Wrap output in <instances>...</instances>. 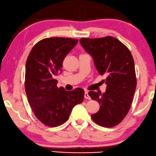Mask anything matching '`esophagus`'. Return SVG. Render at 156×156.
Returning a JSON list of instances; mask_svg holds the SVG:
<instances>
[{
  "instance_id": "1",
  "label": "esophagus",
  "mask_w": 156,
  "mask_h": 156,
  "mask_svg": "<svg viewBox=\"0 0 156 156\" xmlns=\"http://www.w3.org/2000/svg\"><path fill=\"white\" fill-rule=\"evenodd\" d=\"M84 98H85V99H87V100L90 99V96H89V95H88V92H87V91H85V92Z\"/></svg>"
}]
</instances>
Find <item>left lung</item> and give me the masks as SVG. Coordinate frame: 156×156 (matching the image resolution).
<instances>
[{"mask_svg": "<svg viewBox=\"0 0 156 156\" xmlns=\"http://www.w3.org/2000/svg\"><path fill=\"white\" fill-rule=\"evenodd\" d=\"M80 43L93 57L94 63L107 85L105 93L90 91L92 100L100 104L91 115L96 124L105 127L119 124L128 114L136 87L134 61L128 48L113 37L81 38Z\"/></svg>", "mask_w": 156, "mask_h": 156, "instance_id": "1", "label": "left lung"}]
</instances>
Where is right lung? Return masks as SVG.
Instances as JSON below:
<instances>
[{
	"mask_svg": "<svg viewBox=\"0 0 156 156\" xmlns=\"http://www.w3.org/2000/svg\"><path fill=\"white\" fill-rule=\"evenodd\" d=\"M78 39L51 37L41 39L32 48L25 66V88L34 115L48 126H58L69 119L75 105L82 103V88L67 91L57 87L54 79L61 72L63 61Z\"/></svg>",
	"mask_w": 156,
	"mask_h": 156,
	"instance_id": "obj_1",
	"label": "right lung"
}]
</instances>
